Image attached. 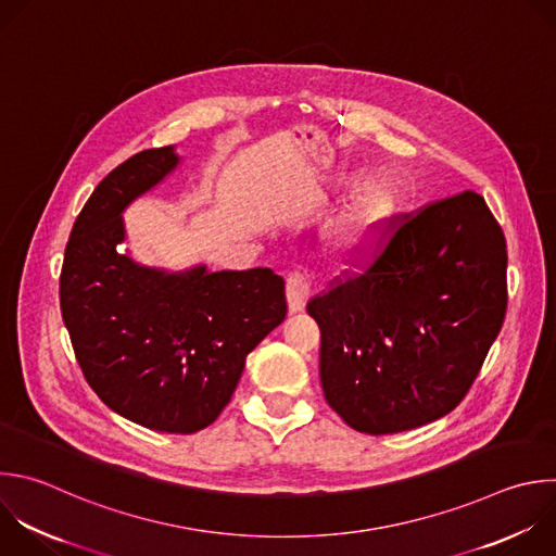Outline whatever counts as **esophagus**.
Returning a JSON list of instances; mask_svg holds the SVG:
<instances>
[{"label": "esophagus", "mask_w": 556, "mask_h": 556, "mask_svg": "<svg viewBox=\"0 0 556 556\" xmlns=\"http://www.w3.org/2000/svg\"><path fill=\"white\" fill-rule=\"evenodd\" d=\"M286 292H288V307L290 312H301L312 294V281L307 279V275L303 273H292L288 277V286H286Z\"/></svg>", "instance_id": "1"}]
</instances>
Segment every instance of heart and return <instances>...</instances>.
Returning a JSON list of instances; mask_svg holds the SVG:
<instances>
[{
    "instance_id": "b5f03b06",
    "label": "heart",
    "mask_w": 556,
    "mask_h": 556,
    "mask_svg": "<svg viewBox=\"0 0 556 556\" xmlns=\"http://www.w3.org/2000/svg\"><path fill=\"white\" fill-rule=\"evenodd\" d=\"M395 212V192L384 178H374L353 197L349 210L336 227V242L349 255L366 253L376 242L380 229Z\"/></svg>"
}]
</instances>
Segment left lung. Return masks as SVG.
<instances>
[{"label":"left lung","instance_id":"1","mask_svg":"<svg viewBox=\"0 0 556 556\" xmlns=\"http://www.w3.org/2000/svg\"><path fill=\"white\" fill-rule=\"evenodd\" d=\"M364 273L307 303L320 387L346 426L393 434L452 413L506 316V240L471 190L404 214Z\"/></svg>","mask_w":556,"mask_h":556}]
</instances>
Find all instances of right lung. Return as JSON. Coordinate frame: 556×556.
Listing matches in <instances>:
<instances>
[{
	"label": "right lung",
	"mask_w": 556,
	"mask_h": 556,
	"mask_svg": "<svg viewBox=\"0 0 556 556\" xmlns=\"http://www.w3.org/2000/svg\"><path fill=\"white\" fill-rule=\"evenodd\" d=\"M178 163L172 146L109 172L78 214L61 270V312L87 384L148 430L212 426L242 378L247 355L288 314L270 268L165 273L122 255V212Z\"/></svg>",
	"instance_id": "add662e5"
}]
</instances>
